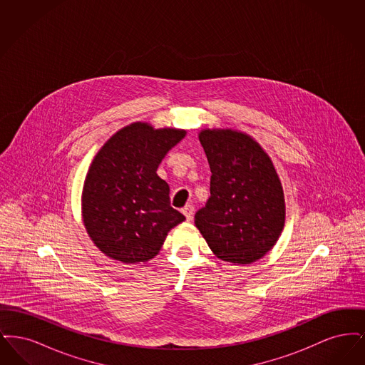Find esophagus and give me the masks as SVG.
<instances>
[{
    "label": "esophagus",
    "mask_w": 365,
    "mask_h": 365,
    "mask_svg": "<svg viewBox=\"0 0 365 365\" xmlns=\"http://www.w3.org/2000/svg\"><path fill=\"white\" fill-rule=\"evenodd\" d=\"M182 212H183V215L186 216V219H187V220H191V219H192V215H194V208H192L191 205H186L185 208L182 209Z\"/></svg>",
    "instance_id": "1"
}]
</instances>
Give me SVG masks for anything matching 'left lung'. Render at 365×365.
Masks as SVG:
<instances>
[{
    "label": "left lung",
    "mask_w": 365,
    "mask_h": 365,
    "mask_svg": "<svg viewBox=\"0 0 365 365\" xmlns=\"http://www.w3.org/2000/svg\"><path fill=\"white\" fill-rule=\"evenodd\" d=\"M210 167V197L194 216L213 255L235 265L262 259L279 240L284 194L271 157L249 134L205 128L198 134Z\"/></svg>",
    "instance_id": "obj_1"
}]
</instances>
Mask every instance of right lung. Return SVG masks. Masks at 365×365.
Returning a JSON list of instances; mask_svg holds the SVG:
<instances>
[{"instance_id":"1","label":"right lung","mask_w":365,"mask_h":365,"mask_svg":"<svg viewBox=\"0 0 365 365\" xmlns=\"http://www.w3.org/2000/svg\"><path fill=\"white\" fill-rule=\"evenodd\" d=\"M186 130L135 122L123 127L93 158L82 191V219L94 245L113 260L138 264L158 255L185 216L170 205L161 160Z\"/></svg>"}]
</instances>
